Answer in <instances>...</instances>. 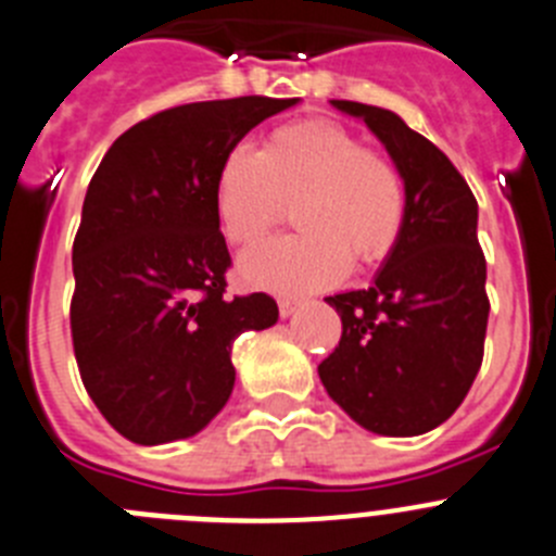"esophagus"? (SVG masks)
I'll list each match as a JSON object with an SVG mask.
<instances>
[{"mask_svg":"<svg viewBox=\"0 0 556 556\" xmlns=\"http://www.w3.org/2000/svg\"><path fill=\"white\" fill-rule=\"evenodd\" d=\"M298 308H300L298 300H292V298H281V300H278V314H281L283 319L292 317V314L298 312Z\"/></svg>","mask_w":556,"mask_h":556,"instance_id":"34e87169","label":"esophagus"}]
</instances>
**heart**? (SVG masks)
Wrapping results in <instances>:
<instances>
[{"label":"heart","mask_w":556,"mask_h":556,"mask_svg":"<svg viewBox=\"0 0 556 556\" xmlns=\"http://www.w3.org/2000/svg\"><path fill=\"white\" fill-rule=\"evenodd\" d=\"M292 206L300 233L267 239L239 258L251 287L305 294L339 283L355 264L394 251L407 192L389 156L330 121L281 126L258 154L228 151L215 178V208L228 242L267 233Z\"/></svg>","instance_id":"heart-1"}]
</instances>
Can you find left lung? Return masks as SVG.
Listing matches in <instances>:
<instances>
[{
  "label": "left lung",
  "mask_w": 556,
  "mask_h": 556,
  "mask_svg": "<svg viewBox=\"0 0 556 556\" xmlns=\"http://www.w3.org/2000/svg\"><path fill=\"white\" fill-rule=\"evenodd\" d=\"M330 104L383 142L405 181L407 212L371 287L325 298L341 317V339L319 380L364 430L421 435L455 414L482 364L491 303L477 198L444 151L396 112Z\"/></svg>",
  "instance_id": "obj_1"
}]
</instances>
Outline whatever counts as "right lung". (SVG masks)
<instances>
[{
	"mask_svg": "<svg viewBox=\"0 0 556 556\" xmlns=\"http://www.w3.org/2000/svg\"><path fill=\"white\" fill-rule=\"evenodd\" d=\"M294 104L242 96L156 112L112 142L90 178L71 339L90 400L135 444L201 432L233 391V339L278 323L269 294H226L215 178L253 126Z\"/></svg>",
	"mask_w": 556,
	"mask_h": 556,
	"instance_id": "1",
	"label": "right lung"
}]
</instances>
